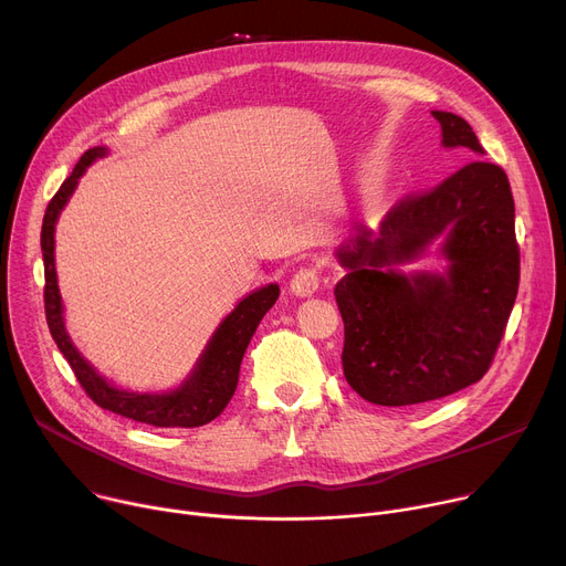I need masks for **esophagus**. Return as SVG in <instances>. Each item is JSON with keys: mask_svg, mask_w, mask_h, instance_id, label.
Returning <instances> with one entry per match:
<instances>
[{"mask_svg": "<svg viewBox=\"0 0 566 566\" xmlns=\"http://www.w3.org/2000/svg\"><path fill=\"white\" fill-rule=\"evenodd\" d=\"M289 289L293 295H298V298H310L318 291V273L314 268H301V271H295V275L289 282Z\"/></svg>", "mask_w": 566, "mask_h": 566, "instance_id": "34e87169", "label": "esophagus"}]
</instances>
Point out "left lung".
<instances>
[{
	"label": "left lung",
	"instance_id": "1",
	"mask_svg": "<svg viewBox=\"0 0 566 566\" xmlns=\"http://www.w3.org/2000/svg\"><path fill=\"white\" fill-rule=\"evenodd\" d=\"M444 148H484L465 118L431 109ZM433 253L440 272H409ZM344 318L342 365L350 388L378 406H410L478 382L510 321L521 259L514 197L497 165L472 160L422 197L399 201L382 222L355 227L335 252Z\"/></svg>",
	"mask_w": 566,
	"mask_h": 566
}]
</instances>
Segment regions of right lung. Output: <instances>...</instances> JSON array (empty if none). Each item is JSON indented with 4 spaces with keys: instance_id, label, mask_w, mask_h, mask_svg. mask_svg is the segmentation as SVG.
<instances>
[{
    "instance_id": "add662e5",
    "label": "right lung",
    "mask_w": 566,
    "mask_h": 566,
    "mask_svg": "<svg viewBox=\"0 0 566 566\" xmlns=\"http://www.w3.org/2000/svg\"><path fill=\"white\" fill-rule=\"evenodd\" d=\"M109 154L107 146H94L80 158L73 174L59 188V192L48 203L41 229V250L45 265V318L50 335L56 348L64 353L71 369L75 371L84 392L92 397L101 408L124 415L128 420L151 424L160 429H195L216 420L224 410L229 399L235 392L238 371H241L243 355L252 335L256 333L261 318L271 310L280 295L277 284H265L238 303L216 328L211 339L206 342L201 355L197 358L190 374L165 392H137L118 388L107 380L98 369L88 363L73 344L66 321H64V301L59 293L56 268H54V231L59 216L73 197L82 174L86 167L105 158Z\"/></svg>"
}]
</instances>
